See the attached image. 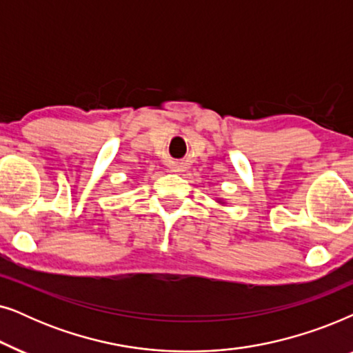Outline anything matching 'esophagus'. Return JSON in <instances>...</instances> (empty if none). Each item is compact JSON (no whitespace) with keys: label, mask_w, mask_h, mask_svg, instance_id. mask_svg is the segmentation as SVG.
Returning a JSON list of instances; mask_svg holds the SVG:
<instances>
[{"label":"esophagus","mask_w":353,"mask_h":353,"mask_svg":"<svg viewBox=\"0 0 353 353\" xmlns=\"http://www.w3.org/2000/svg\"><path fill=\"white\" fill-rule=\"evenodd\" d=\"M171 171H172V172H181V171H182V168L179 166V164H172V166H171Z\"/></svg>","instance_id":"obj_1"}]
</instances>
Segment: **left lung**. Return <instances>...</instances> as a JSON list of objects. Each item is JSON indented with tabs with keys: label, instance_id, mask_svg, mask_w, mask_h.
<instances>
[{
	"label": "left lung",
	"instance_id": "left-lung-1",
	"mask_svg": "<svg viewBox=\"0 0 353 353\" xmlns=\"http://www.w3.org/2000/svg\"><path fill=\"white\" fill-rule=\"evenodd\" d=\"M216 203L218 205H221V206H225V200H223V199H219V196H216Z\"/></svg>",
	"mask_w": 353,
	"mask_h": 353
}]
</instances>
